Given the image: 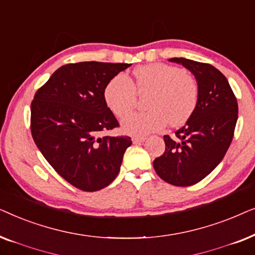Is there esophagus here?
<instances>
[{
    "instance_id": "obj_1",
    "label": "esophagus",
    "mask_w": 255,
    "mask_h": 255,
    "mask_svg": "<svg viewBox=\"0 0 255 255\" xmlns=\"http://www.w3.org/2000/svg\"><path fill=\"white\" fill-rule=\"evenodd\" d=\"M146 140L145 137H133L132 138V141L133 144H140V142H144Z\"/></svg>"
}]
</instances>
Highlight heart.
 I'll return each instance as SVG.
<instances>
[{
    "mask_svg": "<svg viewBox=\"0 0 255 255\" xmlns=\"http://www.w3.org/2000/svg\"><path fill=\"white\" fill-rule=\"evenodd\" d=\"M135 82L118 74L108 82L104 101L115 116L123 117L133 109L138 93H148L147 113H134L122 121L124 132L145 135L161 130L167 123L179 127L196 109L198 86L193 76L166 64L139 66L133 71Z\"/></svg>",
    "mask_w": 255,
    "mask_h": 255,
    "instance_id": "1",
    "label": "heart"
}]
</instances>
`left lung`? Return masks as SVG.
Wrapping results in <instances>:
<instances>
[{
  "label": "left lung",
  "mask_w": 255,
  "mask_h": 255,
  "mask_svg": "<svg viewBox=\"0 0 255 255\" xmlns=\"http://www.w3.org/2000/svg\"><path fill=\"white\" fill-rule=\"evenodd\" d=\"M193 73L198 86L196 109L173 139L163 135L165 153L153 161L167 183L188 187L209 175L224 158L238 120V103L228 79L209 64L170 58Z\"/></svg>",
  "instance_id": "8db88e82"
}]
</instances>
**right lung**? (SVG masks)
<instances>
[{
  "instance_id": "obj_1",
  "label": "right lung",
  "mask_w": 255,
  "mask_h": 255,
  "mask_svg": "<svg viewBox=\"0 0 255 255\" xmlns=\"http://www.w3.org/2000/svg\"><path fill=\"white\" fill-rule=\"evenodd\" d=\"M131 64L85 61L58 68L31 103V133L59 175L83 191L116 179L130 137H99L120 127L104 101L108 82Z\"/></svg>"
}]
</instances>
